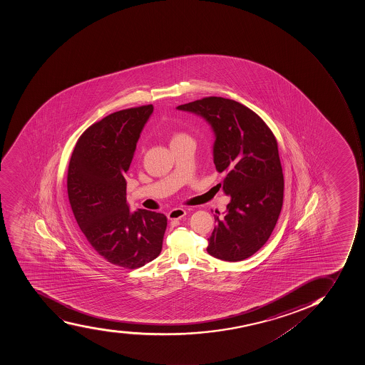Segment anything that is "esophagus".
<instances>
[{
    "label": "esophagus",
    "instance_id": "obj_1",
    "mask_svg": "<svg viewBox=\"0 0 365 365\" xmlns=\"http://www.w3.org/2000/svg\"><path fill=\"white\" fill-rule=\"evenodd\" d=\"M185 215H186V210L184 208H173L168 214L170 220H179L181 217H184Z\"/></svg>",
    "mask_w": 365,
    "mask_h": 365
}]
</instances>
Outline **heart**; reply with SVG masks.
I'll return each instance as SVG.
<instances>
[{
	"label": "heart",
	"mask_w": 365,
	"mask_h": 365,
	"mask_svg": "<svg viewBox=\"0 0 365 365\" xmlns=\"http://www.w3.org/2000/svg\"><path fill=\"white\" fill-rule=\"evenodd\" d=\"M184 137H187V135H184V133H175L173 135V138H172V141L178 140V139L184 138Z\"/></svg>",
	"instance_id": "b5f03b06"
}]
</instances>
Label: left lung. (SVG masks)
Listing matches in <instances>:
<instances>
[{
  "label": "left lung",
  "instance_id": "left-lung-1",
  "mask_svg": "<svg viewBox=\"0 0 365 365\" xmlns=\"http://www.w3.org/2000/svg\"><path fill=\"white\" fill-rule=\"evenodd\" d=\"M178 108L212 125L214 164L226 174L219 185L232 199L225 217L215 215L208 254L230 262L252 257L269 239L282 210L284 180L275 135L253 110L232 99L210 96Z\"/></svg>",
  "mask_w": 365,
  "mask_h": 365
}]
</instances>
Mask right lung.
Here are the masks:
<instances>
[{"mask_svg": "<svg viewBox=\"0 0 365 365\" xmlns=\"http://www.w3.org/2000/svg\"><path fill=\"white\" fill-rule=\"evenodd\" d=\"M153 106L125 108L83 132L70 158L68 197L79 228L108 262L135 269L160 254L164 214L126 204V181L141 130Z\"/></svg>", "mask_w": 365, "mask_h": 365, "instance_id": "add662e5", "label": "right lung"}]
</instances>
